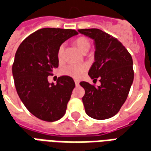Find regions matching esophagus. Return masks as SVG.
I'll list each match as a JSON object with an SVG mask.
<instances>
[{
  "mask_svg": "<svg viewBox=\"0 0 151 151\" xmlns=\"http://www.w3.org/2000/svg\"><path fill=\"white\" fill-rule=\"evenodd\" d=\"M74 82H75V85L76 86H78L79 85V81L78 80V79H74Z\"/></svg>",
  "mask_w": 151,
  "mask_h": 151,
  "instance_id": "34e87169",
  "label": "esophagus"
}]
</instances>
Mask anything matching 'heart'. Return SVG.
Segmentation results:
<instances>
[{
  "instance_id": "heart-1",
  "label": "heart",
  "mask_w": 151,
  "mask_h": 151,
  "mask_svg": "<svg viewBox=\"0 0 151 151\" xmlns=\"http://www.w3.org/2000/svg\"><path fill=\"white\" fill-rule=\"evenodd\" d=\"M75 44L82 52L90 48V42L86 37H78V39H76ZM64 49H65L64 44L60 45V47H58L57 59L59 61H61L63 60ZM87 69H88V66L86 64H69V65L64 66L62 69H60V73L63 75L69 76V77H72L74 78H80L85 74Z\"/></svg>"
}]
</instances>
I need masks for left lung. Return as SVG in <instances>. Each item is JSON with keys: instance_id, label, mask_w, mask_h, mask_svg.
I'll list each match as a JSON object with an SVG mask.
<instances>
[{"instance_id": "obj_1", "label": "left lung", "mask_w": 151, "mask_h": 151, "mask_svg": "<svg viewBox=\"0 0 151 151\" xmlns=\"http://www.w3.org/2000/svg\"><path fill=\"white\" fill-rule=\"evenodd\" d=\"M79 33L95 40V62L88 74L101 85L96 87L86 82L82 102L86 113L96 120L114 116L126 100L133 82V59L122 43L99 29H80Z\"/></svg>"}]
</instances>
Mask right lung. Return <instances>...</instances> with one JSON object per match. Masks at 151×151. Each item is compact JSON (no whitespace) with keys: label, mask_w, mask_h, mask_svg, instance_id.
Returning a JSON list of instances; mask_svg holds the SVG:
<instances>
[{"label":"right lung","mask_w":151,"mask_h":151,"mask_svg":"<svg viewBox=\"0 0 151 151\" xmlns=\"http://www.w3.org/2000/svg\"><path fill=\"white\" fill-rule=\"evenodd\" d=\"M78 34L71 29L43 28L26 38L16 52L12 67L16 91L28 111L40 120L52 122L65 114L74 81L61 76L54 85L47 77L58 67L60 45Z\"/></svg>","instance_id":"1"}]
</instances>
